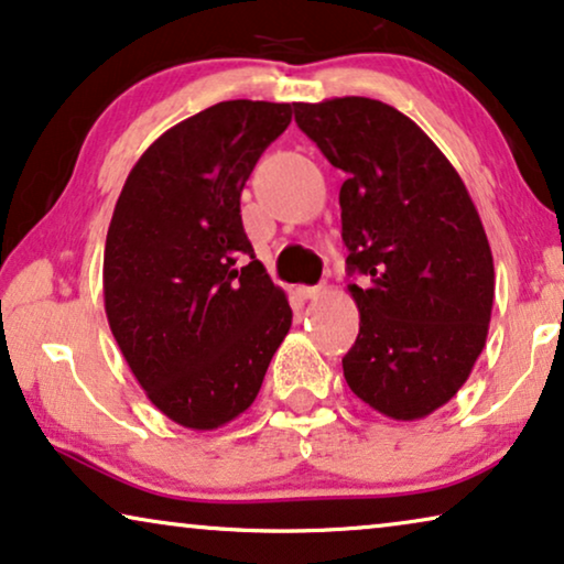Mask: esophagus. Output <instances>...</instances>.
I'll return each mask as SVG.
<instances>
[{"label":"esophagus","mask_w":564,"mask_h":564,"mask_svg":"<svg viewBox=\"0 0 564 564\" xmlns=\"http://www.w3.org/2000/svg\"><path fill=\"white\" fill-rule=\"evenodd\" d=\"M300 295H303L305 300H318L323 292H326V288H323V284H313V288H300L297 290Z\"/></svg>","instance_id":"1"}]
</instances>
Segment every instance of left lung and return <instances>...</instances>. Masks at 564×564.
I'll use <instances>...</instances> for the list:
<instances>
[{
    "label": "left lung",
    "mask_w": 564,
    "mask_h": 564,
    "mask_svg": "<svg viewBox=\"0 0 564 564\" xmlns=\"http://www.w3.org/2000/svg\"><path fill=\"white\" fill-rule=\"evenodd\" d=\"M295 122L336 169L359 336L351 392L395 421L457 395L480 357L496 295L492 253L469 192L436 143L369 97L295 102Z\"/></svg>",
    "instance_id": "1"
}]
</instances>
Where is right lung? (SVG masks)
Segmentation results:
<instances>
[{
  "mask_svg": "<svg viewBox=\"0 0 564 564\" xmlns=\"http://www.w3.org/2000/svg\"><path fill=\"white\" fill-rule=\"evenodd\" d=\"M290 120L282 102L207 107L145 149L115 205L107 321L145 395L184 429L241 415L292 326L241 220L243 184Z\"/></svg>",
  "mask_w": 564,
  "mask_h": 564,
  "instance_id": "obj_1",
  "label": "right lung"
}]
</instances>
